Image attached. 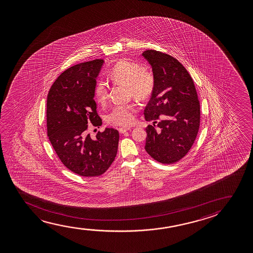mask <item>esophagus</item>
Here are the masks:
<instances>
[{
    "label": "esophagus",
    "mask_w": 253,
    "mask_h": 253,
    "mask_svg": "<svg viewBox=\"0 0 253 253\" xmlns=\"http://www.w3.org/2000/svg\"><path fill=\"white\" fill-rule=\"evenodd\" d=\"M129 129H130V127H123V128H119V133L125 134V132L128 131Z\"/></svg>",
    "instance_id": "obj_1"
}]
</instances>
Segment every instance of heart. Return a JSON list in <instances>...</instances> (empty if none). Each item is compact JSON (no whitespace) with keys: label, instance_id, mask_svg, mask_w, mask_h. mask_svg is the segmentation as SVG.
<instances>
[{"label":"heart","instance_id":"1","mask_svg":"<svg viewBox=\"0 0 253 253\" xmlns=\"http://www.w3.org/2000/svg\"><path fill=\"white\" fill-rule=\"evenodd\" d=\"M109 77L113 83L127 86L129 94L136 100L144 101L149 98L156 87L154 74L143 69L141 64L128 59L118 60L111 68ZM93 93L97 103L104 104L109 95L107 84L103 80L97 81ZM134 111L135 108L131 104L118 105L108 114L107 122L111 125H129L134 120Z\"/></svg>","mask_w":253,"mask_h":253}]
</instances>
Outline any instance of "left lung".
Masks as SVG:
<instances>
[{
	"label": "left lung",
	"mask_w": 253,
	"mask_h": 253,
	"mask_svg": "<svg viewBox=\"0 0 253 253\" xmlns=\"http://www.w3.org/2000/svg\"><path fill=\"white\" fill-rule=\"evenodd\" d=\"M142 55L156 79L144 110L146 121L154 123L146 128L145 150L157 162L172 164L187 155L197 136L201 119L197 91L187 69L172 56L155 50ZM156 122L159 130L155 128Z\"/></svg>",
	"instance_id": "8db88e82"
}]
</instances>
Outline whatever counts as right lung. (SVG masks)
Instances as JSON below:
<instances>
[{"instance_id": "1", "label": "right lung", "mask_w": 253, "mask_h": 253, "mask_svg": "<svg viewBox=\"0 0 253 253\" xmlns=\"http://www.w3.org/2000/svg\"><path fill=\"white\" fill-rule=\"evenodd\" d=\"M95 59L72 66L61 73L47 95V135L63 164L81 176H99L117 156L119 133L106 128L96 138L87 134L88 125H102L93 89L104 64Z\"/></svg>"}]
</instances>
